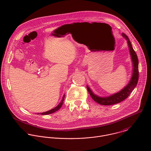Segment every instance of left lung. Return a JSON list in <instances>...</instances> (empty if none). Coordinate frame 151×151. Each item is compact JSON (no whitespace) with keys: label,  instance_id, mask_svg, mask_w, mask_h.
<instances>
[{"label":"left lung","instance_id":"left-lung-1","mask_svg":"<svg viewBox=\"0 0 151 151\" xmlns=\"http://www.w3.org/2000/svg\"><path fill=\"white\" fill-rule=\"evenodd\" d=\"M122 35L127 40L128 45L129 47V52H130L131 60L133 64L132 75L129 82L124 89H122L121 91H119L118 93H116L113 95H111L106 97H101L94 94L93 93V91H91V89L88 87V86H87V89L89 91L93 100L101 105H103V106L113 105L123 101L129 96L131 93L135 89L138 81V78H139L138 60L137 54L134 50L128 37L124 33H122Z\"/></svg>","mask_w":151,"mask_h":151}]
</instances>
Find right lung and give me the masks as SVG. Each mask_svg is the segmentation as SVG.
I'll use <instances>...</instances> for the list:
<instances>
[{
    "instance_id": "add662e5",
    "label": "right lung",
    "mask_w": 151,
    "mask_h": 151,
    "mask_svg": "<svg viewBox=\"0 0 151 151\" xmlns=\"http://www.w3.org/2000/svg\"><path fill=\"white\" fill-rule=\"evenodd\" d=\"M64 99H65V95L63 96L62 100H61V101L60 103V104H59L57 107H55V108H54L53 109H52V110H50V111H46V112H44V113H40V114H41V115H47V114H52V113H54V112L58 111V110L60 109V107H61V106H62V104H63ZM37 114H39V113H37Z\"/></svg>"
}]
</instances>
